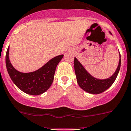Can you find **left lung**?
Segmentation results:
<instances>
[{"label":"left lung","instance_id":"8db88e82","mask_svg":"<svg viewBox=\"0 0 131 131\" xmlns=\"http://www.w3.org/2000/svg\"><path fill=\"white\" fill-rule=\"evenodd\" d=\"M110 34L112 35L111 32H110ZM119 59H119L118 65L113 74L106 79H99L92 76L85 69L80 62L78 61L76 57H74V67L77 82L80 88L86 92L92 94H101L109 89L115 81L120 71V65H121L120 53H119Z\"/></svg>","mask_w":131,"mask_h":131}]
</instances>
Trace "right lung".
Wrapping results in <instances>:
<instances>
[{
  "mask_svg": "<svg viewBox=\"0 0 131 131\" xmlns=\"http://www.w3.org/2000/svg\"><path fill=\"white\" fill-rule=\"evenodd\" d=\"M9 46L6 55V65L13 82L23 92L32 95H39L46 91L53 81L56 67L64 55H60L49 60L36 71L21 72L11 64L9 57Z\"/></svg>",
  "mask_w": 131,
  "mask_h": 131,
  "instance_id": "add662e5",
  "label": "right lung"
}]
</instances>
